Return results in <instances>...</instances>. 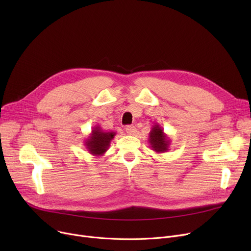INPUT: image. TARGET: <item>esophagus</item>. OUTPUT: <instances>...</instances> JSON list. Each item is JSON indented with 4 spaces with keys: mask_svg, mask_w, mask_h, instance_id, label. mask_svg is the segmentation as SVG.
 <instances>
[{
    "mask_svg": "<svg viewBox=\"0 0 251 251\" xmlns=\"http://www.w3.org/2000/svg\"><path fill=\"white\" fill-rule=\"evenodd\" d=\"M126 132L129 135H135L136 132H137V130H136V128L134 126H127L126 127Z\"/></svg>",
    "mask_w": 251,
    "mask_h": 251,
    "instance_id": "obj_1",
    "label": "esophagus"
}]
</instances>
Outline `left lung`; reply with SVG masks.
I'll return each instance as SVG.
<instances>
[{
  "mask_svg": "<svg viewBox=\"0 0 251 251\" xmlns=\"http://www.w3.org/2000/svg\"><path fill=\"white\" fill-rule=\"evenodd\" d=\"M149 142L151 150L157 153H163L169 151L171 139L164 132V128L159 124L155 123L152 127L149 135Z\"/></svg>",
  "mask_w": 251,
  "mask_h": 251,
  "instance_id": "left-lung-1",
  "label": "left lung"
}]
</instances>
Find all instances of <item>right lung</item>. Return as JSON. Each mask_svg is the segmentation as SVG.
<instances>
[{"label": "right lung", "instance_id": "right-lung-1", "mask_svg": "<svg viewBox=\"0 0 251 251\" xmlns=\"http://www.w3.org/2000/svg\"><path fill=\"white\" fill-rule=\"evenodd\" d=\"M115 135L116 132L104 131L100 125H97L92 128L89 136L84 140V146L90 154L101 156L109 150Z\"/></svg>", "mask_w": 251, "mask_h": 251}]
</instances>
